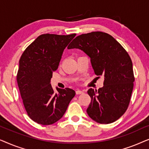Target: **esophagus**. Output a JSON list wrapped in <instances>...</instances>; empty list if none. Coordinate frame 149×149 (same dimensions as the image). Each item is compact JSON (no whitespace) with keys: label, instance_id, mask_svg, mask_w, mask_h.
Here are the masks:
<instances>
[{"label":"esophagus","instance_id":"34e87169","mask_svg":"<svg viewBox=\"0 0 149 149\" xmlns=\"http://www.w3.org/2000/svg\"><path fill=\"white\" fill-rule=\"evenodd\" d=\"M76 93L77 94H82V93H83V91L80 90V89H77Z\"/></svg>","mask_w":149,"mask_h":149}]
</instances>
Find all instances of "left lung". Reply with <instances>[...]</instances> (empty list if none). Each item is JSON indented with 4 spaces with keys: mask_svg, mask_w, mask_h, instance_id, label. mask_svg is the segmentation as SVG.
<instances>
[{
    "mask_svg": "<svg viewBox=\"0 0 149 149\" xmlns=\"http://www.w3.org/2000/svg\"><path fill=\"white\" fill-rule=\"evenodd\" d=\"M68 48L83 51L90 58L95 74L104 77L102 88L87 91L89 117L101 124L117 121L127 109L135 80L129 54L113 36L102 32L77 36Z\"/></svg>",
    "mask_w": 149,
    "mask_h": 149,
    "instance_id": "1",
    "label": "left lung"
}]
</instances>
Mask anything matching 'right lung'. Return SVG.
<instances>
[{"label": "right lung", "instance_id": "add662e5", "mask_svg": "<svg viewBox=\"0 0 149 149\" xmlns=\"http://www.w3.org/2000/svg\"><path fill=\"white\" fill-rule=\"evenodd\" d=\"M75 36L41 34L20 58L17 74L20 94L28 115L38 124L52 125L60 120L75 95L70 88H57L58 93H55L50 83L64 49Z\"/></svg>", "mask_w": 149, "mask_h": 149}]
</instances>
